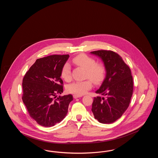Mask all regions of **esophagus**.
<instances>
[{
    "instance_id": "obj_1",
    "label": "esophagus",
    "mask_w": 158,
    "mask_h": 158,
    "mask_svg": "<svg viewBox=\"0 0 158 158\" xmlns=\"http://www.w3.org/2000/svg\"><path fill=\"white\" fill-rule=\"evenodd\" d=\"M82 97V95H76V94H75V95H73V98H80V97Z\"/></svg>"
}]
</instances>
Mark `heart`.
<instances>
[{
	"instance_id": "1",
	"label": "heart",
	"mask_w": 158,
	"mask_h": 158,
	"mask_svg": "<svg viewBox=\"0 0 158 158\" xmlns=\"http://www.w3.org/2000/svg\"><path fill=\"white\" fill-rule=\"evenodd\" d=\"M73 63L79 67L86 70V77L89 78L95 83L98 84L103 79L105 75V69L101 64H97L95 60L88 56L81 54L73 59ZM61 75L62 78L69 81L71 79V69L68 63H66L61 70ZM92 88V83L89 81L82 82H74L69 84L67 90L70 93L81 95L85 94Z\"/></svg>"
}]
</instances>
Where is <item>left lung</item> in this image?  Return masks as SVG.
<instances>
[{"label":"left lung","mask_w":158,"mask_h":158,"mask_svg":"<svg viewBox=\"0 0 158 158\" xmlns=\"http://www.w3.org/2000/svg\"><path fill=\"white\" fill-rule=\"evenodd\" d=\"M90 54L101 59L106 72L104 80L95 91L102 97L94 98L91 110L99 123L111 124L120 118L129 106L133 91L131 70L114 52L98 50Z\"/></svg>","instance_id":"left-lung-1"}]
</instances>
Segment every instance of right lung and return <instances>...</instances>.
Returning a JSON list of instances; mask_svg holds the SVG:
<instances>
[{"label": "right lung", "instance_id": "add662e5", "mask_svg": "<svg viewBox=\"0 0 158 158\" xmlns=\"http://www.w3.org/2000/svg\"><path fill=\"white\" fill-rule=\"evenodd\" d=\"M69 57L52 55L36 60L24 76L23 101L32 118L40 126L50 127L66 116L70 94L57 97L63 93L61 70Z\"/></svg>", "mask_w": 158, "mask_h": 158}]
</instances>
